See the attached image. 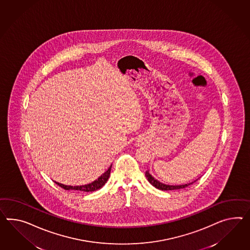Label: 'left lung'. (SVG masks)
Wrapping results in <instances>:
<instances>
[{
	"label": "left lung",
	"instance_id": "1",
	"mask_svg": "<svg viewBox=\"0 0 250 250\" xmlns=\"http://www.w3.org/2000/svg\"><path fill=\"white\" fill-rule=\"evenodd\" d=\"M145 176H146V178H147V180L149 181V183L151 184V185H153L155 188H159L160 190H173V189H179V188H185L187 187H188L189 185H191L193 184L194 182H196L197 180H195V181H193L191 183H188V184H185V185H180V186H170V185H166V184H163V183H161L160 182L159 180H157V179H154L153 177L148 173V171H146L145 173Z\"/></svg>",
	"mask_w": 250,
	"mask_h": 250
}]
</instances>
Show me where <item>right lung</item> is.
Wrapping results in <instances>:
<instances>
[{"label": "right lung", "mask_w": 250, "mask_h": 250, "mask_svg": "<svg viewBox=\"0 0 250 250\" xmlns=\"http://www.w3.org/2000/svg\"><path fill=\"white\" fill-rule=\"evenodd\" d=\"M110 169H111V166L109 167L107 171L103 173V175L96 179L95 181L91 182L90 184L83 186H65L62 184H60L58 182H55L59 187L62 188L65 190H77V191H83V192H90V191H95L97 189L101 188L109 179V174H110Z\"/></svg>", "instance_id": "right-lung-1"}]
</instances>
